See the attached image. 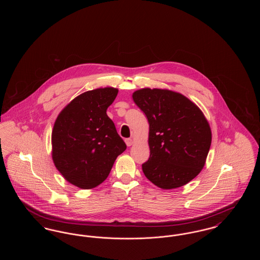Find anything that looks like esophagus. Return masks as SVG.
I'll return each mask as SVG.
<instances>
[{"label": "esophagus", "instance_id": "esophagus-1", "mask_svg": "<svg viewBox=\"0 0 260 260\" xmlns=\"http://www.w3.org/2000/svg\"><path fill=\"white\" fill-rule=\"evenodd\" d=\"M124 141H125V144L129 147V146H132L133 144H134V140L133 139H131V138H125L124 139Z\"/></svg>", "mask_w": 260, "mask_h": 260}]
</instances>
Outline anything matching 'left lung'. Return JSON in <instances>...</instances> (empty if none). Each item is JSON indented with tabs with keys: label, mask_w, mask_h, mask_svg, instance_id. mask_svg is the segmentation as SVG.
<instances>
[{
	"label": "left lung",
	"mask_w": 260,
	"mask_h": 260,
	"mask_svg": "<svg viewBox=\"0 0 260 260\" xmlns=\"http://www.w3.org/2000/svg\"><path fill=\"white\" fill-rule=\"evenodd\" d=\"M133 99L148 119L145 176L161 189L185 185L201 173L210 151L211 131L203 112L183 94L169 89L141 88Z\"/></svg>",
	"instance_id": "obj_1"
}]
</instances>
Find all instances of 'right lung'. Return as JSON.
I'll use <instances>...</instances> for the list:
<instances>
[{
    "mask_svg": "<svg viewBox=\"0 0 260 260\" xmlns=\"http://www.w3.org/2000/svg\"><path fill=\"white\" fill-rule=\"evenodd\" d=\"M117 94L114 87L86 91L66 105L55 120L52 160L63 177L79 188L91 189L102 183L126 149L106 114Z\"/></svg>",
    "mask_w": 260,
    "mask_h": 260,
    "instance_id": "obj_1",
    "label": "right lung"
}]
</instances>
